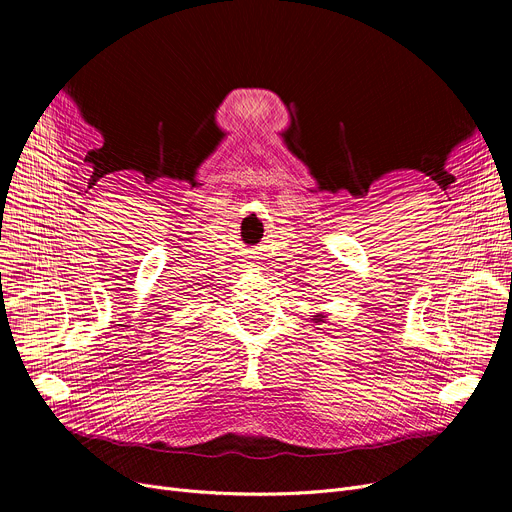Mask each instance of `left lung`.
Segmentation results:
<instances>
[{
    "mask_svg": "<svg viewBox=\"0 0 512 512\" xmlns=\"http://www.w3.org/2000/svg\"><path fill=\"white\" fill-rule=\"evenodd\" d=\"M313 321H315V324H326V313H317V315H313Z\"/></svg>",
    "mask_w": 512,
    "mask_h": 512,
    "instance_id": "obj_1",
    "label": "left lung"
}]
</instances>
